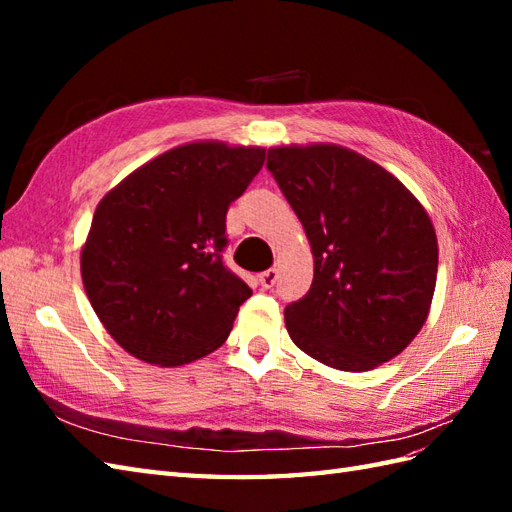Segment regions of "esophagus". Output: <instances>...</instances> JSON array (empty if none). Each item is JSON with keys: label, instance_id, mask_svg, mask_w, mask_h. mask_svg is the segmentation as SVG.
<instances>
[{"label": "esophagus", "instance_id": "obj_1", "mask_svg": "<svg viewBox=\"0 0 512 512\" xmlns=\"http://www.w3.org/2000/svg\"><path fill=\"white\" fill-rule=\"evenodd\" d=\"M277 277H279V273L275 268H268V270H264L262 275H259V284H262V288H273L275 286V281H277Z\"/></svg>", "mask_w": 512, "mask_h": 512}]
</instances>
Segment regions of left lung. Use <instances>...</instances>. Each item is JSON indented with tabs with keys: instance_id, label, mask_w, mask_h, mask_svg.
Here are the masks:
<instances>
[{
	"instance_id": "8db88e82",
	"label": "left lung",
	"mask_w": 512,
	"mask_h": 512,
	"mask_svg": "<svg viewBox=\"0 0 512 512\" xmlns=\"http://www.w3.org/2000/svg\"><path fill=\"white\" fill-rule=\"evenodd\" d=\"M268 169L314 257L308 295L284 312L292 343L341 372L391 361L422 330L436 290L427 209L394 173L341 145L270 147Z\"/></svg>"
}]
</instances>
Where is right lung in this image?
<instances>
[{
	"label": "right lung",
	"mask_w": 512,
	"mask_h": 512,
	"mask_svg": "<svg viewBox=\"0 0 512 512\" xmlns=\"http://www.w3.org/2000/svg\"><path fill=\"white\" fill-rule=\"evenodd\" d=\"M266 149L193 140L151 158L103 195L81 248L88 299L112 339L149 365L215 352L253 295L226 270V211Z\"/></svg>",
	"instance_id": "obj_1"
}]
</instances>
